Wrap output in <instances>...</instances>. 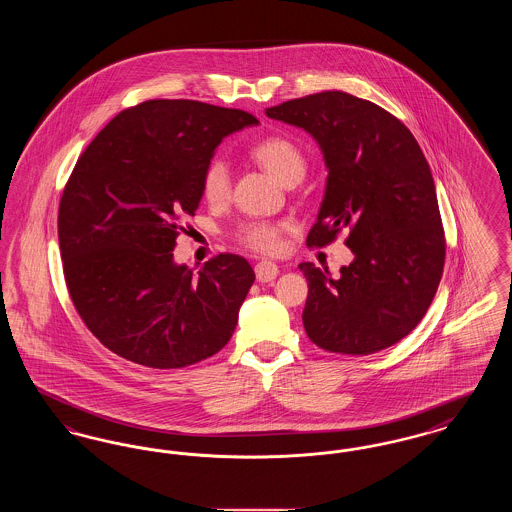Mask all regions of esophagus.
I'll return each mask as SVG.
<instances>
[{
    "instance_id": "esophagus-1",
    "label": "esophagus",
    "mask_w": 512,
    "mask_h": 512,
    "mask_svg": "<svg viewBox=\"0 0 512 512\" xmlns=\"http://www.w3.org/2000/svg\"><path fill=\"white\" fill-rule=\"evenodd\" d=\"M255 276L259 282H272L278 276V267L272 261H259L255 265Z\"/></svg>"
}]
</instances>
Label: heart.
<instances>
[{
  "label": "heart",
  "instance_id": "heart-1",
  "mask_svg": "<svg viewBox=\"0 0 512 512\" xmlns=\"http://www.w3.org/2000/svg\"><path fill=\"white\" fill-rule=\"evenodd\" d=\"M249 157L270 172L280 184L295 186L307 172L303 151L286 136H268L249 149ZM201 195L211 205H222L230 197V171L222 159H213L201 176ZM290 230L288 220H247L234 232L240 244L257 253H276L282 236Z\"/></svg>",
  "mask_w": 512,
  "mask_h": 512
}]
</instances>
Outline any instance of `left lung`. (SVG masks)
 I'll return each instance as SVG.
<instances>
[{"mask_svg": "<svg viewBox=\"0 0 512 512\" xmlns=\"http://www.w3.org/2000/svg\"><path fill=\"white\" fill-rule=\"evenodd\" d=\"M267 117L307 130L328 180L309 247L347 230L355 259L328 268L301 263L309 295L303 326L320 349L370 355L411 334L438 292L445 234L428 161L411 130L386 109L330 90L290 99Z\"/></svg>", "mask_w": 512, "mask_h": 512, "instance_id": "obj_1", "label": "left lung"}]
</instances>
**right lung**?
I'll use <instances>...</instances> for the list:
<instances>
[{
    "label": "right lung",
    "instance_id": "obj_1",
    "mask_svg": "<svg viewBox=\"0 0 512 512\" xmlns=\"http://www.w3.org/2000/svg\"><path fill=\"white\" fill-rule=\"evenodd\" d=\"M257 122L194 99H149L121 111L78 157L57 217L63 274L88 330L122 359L182 368L232 338L251 265L220 253L195 274L172 249L222 138Z\"/></svg>",
    "mask_w": 512,
    "mask_h": 512
}]
</instances>
